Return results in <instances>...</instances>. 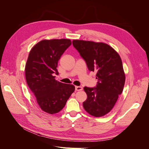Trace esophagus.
<instances>
[{
    "label": "esophagus",
    "instance_id": "esophagus-1",
    "mask_svg": "<svg viewBox=\"0 0 149 149\" xmlns=\"http://www.w3.org/2000/svg\"><path fill=\"white\" fill-rule=\"evenodd\" d=\"M75 90H76V91H82V90H83V87H81V86H75Z\"/></svg>",
    "mask_w": 149,
    "mask_h": 149
}]
</instances>
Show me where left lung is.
Returning a JSON list of instances; mask_svg holds the SVG:
<instances>
[{
    "mask_svg": "<svg viewBox=\"0 0 149 149\" xmlns=\"http://www.w3.org/2000/svg\"><path fill=\"white\" fill-rule=\"evenodd\" d=\"M73 45L86 63L88 70L96 72V87H84L87 99L84 109L94 117L109 112L123 91L125 76L121 58L115 49L102 42L73 40Z\"/></svg>",
    "mask_w": 149,
    "mask_h": 149,
    "instance_id": "8db88e82",
    "label": "left lung"
}]
</instances>
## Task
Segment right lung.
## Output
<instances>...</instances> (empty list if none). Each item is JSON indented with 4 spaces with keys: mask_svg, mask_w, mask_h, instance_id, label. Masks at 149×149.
<instances>
[{
    "mask_svg": "<svg viewBox=\"0 0 149 149\" xmlns=\"http://www.w3.org/2000/svg\"><path fill=\"white\" fill-rule=\"evenodd\" d=\"M71 44L70 39L43 40L33 47L25 65V78L29 88L44 112L53 114L63 108L71 94L73 84L55 79L58 62Z\"/></svg>",
    "mask_w": 149,
    "mask_h": 149,
    "instance_id": "obj_1",
    "label": "right lung"
}]
</instances>
